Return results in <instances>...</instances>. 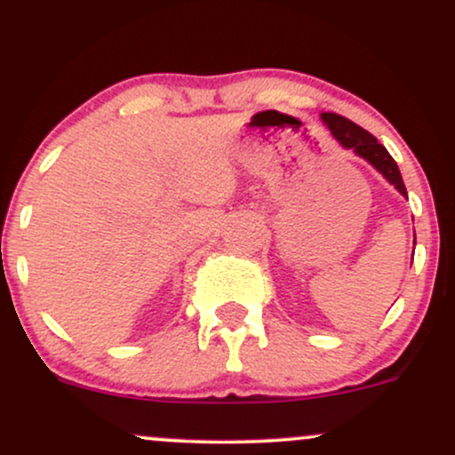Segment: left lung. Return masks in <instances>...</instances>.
I'll return each mask as SVG.
<instances>
[{
	"label": "left lung",
	"instance_id": "8db88e82",
	"mask_svg": "<svg viewBox=\"0 0 455 455\" xmlns=\"http://www.w3.org/2000/svg\"><path fill=\"white\" fill-rule=\"evenodd\" d=\"M320 117H323L324 126L331 131V135L340 141L342 148L353 150L357 156L366 159L368 164L375 167V170L379 172V174L384 176L390 185H395V189L399 191L401 196H405V198H408V191H405L403 179H401L399 165L395 164V159L390 156V152L386 150V148L381 146V143L377 141L371 132L364 131L362 126H357V124H353L351 119L342 117V115L323 113ZM414 243H417V235H414ZM412 257H414V252H412Z\"/></svg>",
	"mask_w": 455,
	"mask_h": 455
}]
</instances>
